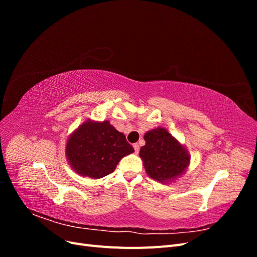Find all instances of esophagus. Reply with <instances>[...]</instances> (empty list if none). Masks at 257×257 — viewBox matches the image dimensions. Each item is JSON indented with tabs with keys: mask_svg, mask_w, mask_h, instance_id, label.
Returning a JSON list of instances; mask_svg holds the SVG:
<instances>
[{
	"mask_svg": "<svg viewBox=\"0 0 257 257\" xmlns=\"http://www.w3.org/2000/svg\"><path fill=\"white\" fill-rule=\"evenodd\" d=\"M133 147H134L135 153H138V152H139V145H138V144H134V145H133Z\"/></svg>",
	"mask_w": 257,
	"mask_h": 257,
	"instance_id": "1",
	"label": "esophagus"
}]
</instances>
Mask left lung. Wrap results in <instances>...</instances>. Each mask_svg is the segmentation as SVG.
<instances>
[{
	"instance_id": "1",
	"label": "left lung",
	"mask_w": 257,
	"mask_h": 257,
	"mask_svg": "<svg viewBox=\"0 0 257 257\" xmlns=\"http://www.w3.org/2000/svg\"><path fill=\"white\" fill-rule=\"evenodd\" d=\"M146 145L139 155L146 172L154 180L169 181L180 176L188 167L190 157L184 148L165 128L158 127L145 135Z\"/></svg>"
}]
</instances>
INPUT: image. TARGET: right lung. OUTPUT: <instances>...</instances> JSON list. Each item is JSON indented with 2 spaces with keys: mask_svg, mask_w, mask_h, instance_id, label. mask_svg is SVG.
Here are the masks:
<instances>
[{
  "mask_svg": "<svg viewBox=\"0 0 257 257\" xmlns=\"http://www.w3.org/2000/svg\"><path fill=\"white\" fill-rule=\"evenodd\" d=\"M134 148L108 121L84 122L68 139L66 155L75 172L99 179L111 174Z\"/></svg>",
  "mask_w": 257,
  "mask_h": 257,
  "instance_id": "add662e5",
  "label": "right lung"
}]
</instances>
